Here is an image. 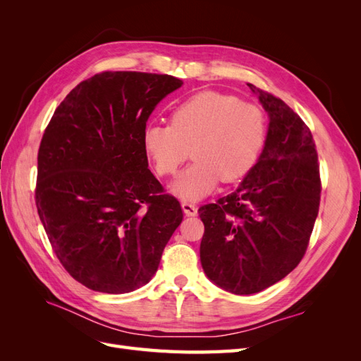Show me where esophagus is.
Listing matches in <instances>:
<instances>
[{
  "label": "esophagus",
  "instance_id": "obj_1",
  "mask_svg": "<svg viewBox=\"0 0 361 361\" xmlns=\"http://www.w3.org/2000/svg\"><path fill=\"white\" fill-rule=\"evenodd\" d=\"M182 209L185 212V215L188 216H195L197 215V206L190 202H182Z\"/></svg>",
  "mask_w": 361,
  "mask_h": 361
}]
</instances>
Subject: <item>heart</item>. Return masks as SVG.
Masks as SVG:
<instances>
[{
  "mask_svg": "<svg viewBox=\"0 0 361 361\" xmlns=\"http://www.w3.org/2000/svg\"><path fill=\"white\" fill-rule=\"evenodd\" d=\"M267 140L264 111L220 92H200L174 108L170 125L145 128L143 146L159 176H171L188 159L195 162L171 185L185 200L211 194L218 182L245 178Z\"/></svg>",
  "mask_w": 361,
  "mask_h": 361,
  "instance_id": "heart-1",
  "label": "heart"
}]
</instances>
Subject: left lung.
<instances>
[{"label": "left lung", "instance_id": "obj_1", "mask_svg": "<svg viewBox=\"0 0 361 361\" xmlns=\"http://www.w3.org/2000/svg\"><path fill=\"white\" fill-rule=\"evenodd\" d=\"M248 87L269 117L264 150L233 192L199 209L204 274L236 295L264 290L297 268L321 200L310 129L279 97Z\"/></svg>", "mask_w": 361, "mask_h": 361}]
</instances>
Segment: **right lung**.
I'll return each mask as SVG.
<instances>
[{"label":"right lung","mask_w":361,"mask_h":361,"mask_svg":"<svg viewBox=\"0 0 361 361\" xmlns=\"http://www.w3.org/2000/svg\"><path fill=\"white\" fill-rule=\"evenodd\" d=\"M182 84L171 75L97 73L64 97L45 129L37 212L60 264L85 288L145 286L182 223L180 203L149 170L143 146L149 116Z\"/></svg>","instance_id":"right-lung-1"}]
</instances>
